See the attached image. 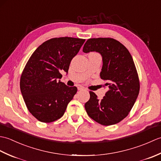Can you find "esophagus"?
Here are the masks:
<instances>
[{
    "label": "esophagus",
    "mask_w": 161,
    "mask_h": 161,
    "mask_svg": "<svg viewBox=\"0 0 161 161\" xmlns=\"http://www.w3.org/2000/svg\"><path fill=\"white\" fill-rule=\"evenodd\" d=\"M77 89H78V91H81V90H84V87H82V86H78V87H77Z\"/></svg>",
    "instance_id": "esophagus-1"
}]
</instances>
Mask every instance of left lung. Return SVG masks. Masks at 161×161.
I'll return each instance as SVG.
<instances>
[{"instance_id":"8db88e82","label":"left lung","mask_w":161,"mask_h":161,"mask_svg":"<svg viewBox=\"0 0 161 161\" xmlns=\"http://www.w3.org/2000/svg\"><path fill=\"white\" fill-rule=\"evenodd\" d=\"M100 53L103 66L100 73L105 96L99 100L93 92L84 107L87 114L99 124L113 125L122 121L131 110L140 91V81L133 58L126 47L112 38H93L86 41L83 52Z\"/></svg>"}]
</instances>
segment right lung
<instances>
[{"label": "right lung", "mask_w": 161, "mask_h": 161, "mask_svg": "<svg viewBox=\"0 0 161 161\" xmlns=\"http://www.w3.org/2000/svg\"><path fill=\"white\" fill-rule=\"evenodd\" d=\"M85 39L59 37L43 42L32 53L22 72L20 88L27 108L39 121L46 123L62 117L68 104L76 94L58 79L68 72L71 60Z\"/></svg>", "instance_id": "1"}]
</instances>
